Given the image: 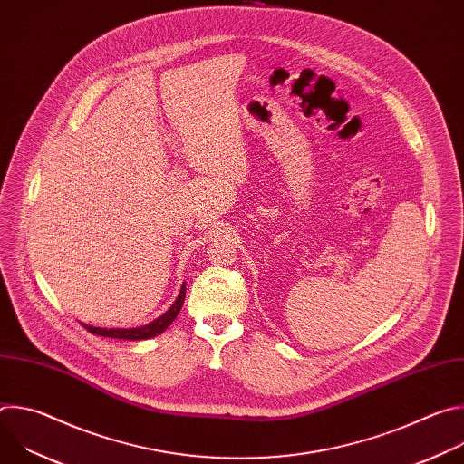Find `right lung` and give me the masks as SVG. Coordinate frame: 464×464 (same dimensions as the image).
<instances>
[{
	"label": "right lung",
	"mask_w": 464,
	"mask_h": 464,
	"mask_svg": "<svg viewBox=\"0 0 464 464\" xmlns=\"http://www.w3.org/2000/svg\"><path fill=\"white\" fill-rule=\"evenodd\" d=\"M183 301H185V283L181 285V290L176 297V301L172 303V306L161 314L158 319L143 324V326H138V328H102V326H92V324H86L82 323L92 334H97V336H104V338H117V340H128V342H140V340H149V338H154V336H160L163 334L165 330L170 326V323L176 319V315L179 314L181 306H183Z\"/></svg>",
	"instance_id": "1"
}]
</instances>
